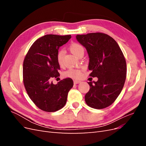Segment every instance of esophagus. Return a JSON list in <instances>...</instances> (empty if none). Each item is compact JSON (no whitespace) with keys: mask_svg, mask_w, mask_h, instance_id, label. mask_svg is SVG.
<instances>
[{"mask_svg":"<svg viewBox=\"0 0 146 146\" xmlns=\"http://www.w3.org/2000/svg\"><path fill=\"white\" fill-rule=\"evenodd\" d=\"M81 83V82H80V81L76 80H74V83L75 84V85H77V84H78V83Z\"/></svg>","mask_w":146,"mask_h":146,"instance_id":"34e87169","label":"esophagus"}]
</instances>
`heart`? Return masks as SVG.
Segmentation results:
<instances>
[{
  "mask_svg": "<svg viewBox=\"0 0 146 146\" xmlns=\"http://www.w3.org/2000/svg\"><path fill=\"white\" fill-rule=\"evenodd\" d=\"M69 49L73 54L76 56H78L80 54H84V48L78 43H72L69 46ZM64 55V51L63 49H60L56 54V61L60 66H62L63 64V57ZM82 74L81 70L77 69L70 68L68 69L67 71L64 73V75L66 77H71L73 78H78L80 77Z\"/></svg>",
  "mask_w": 146,
  "mask_h": 146,
  "instance_id": "b5f03b06",
  "label": "heart"
}]
</instances>
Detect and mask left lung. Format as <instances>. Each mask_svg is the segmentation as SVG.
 <instances>
[{
  "label": "left lung",
  "instance_id": "left-lung-1",
  "mask_svg": "<svg viewBox=\"0 0 146 146\" xmlns=\"http://www.w3.org/2000/svg\"><path fill=\"white\" fill-rule=\"evenodd\" d=\"M77 41L87 50L90 58V76L97 82H88L90 89L85 99L89 107L103 109L111 105L120 94L124 85L127 65L118 44L103 33L77 35Z\"/></svg>",
  "mask_w": 146,
  "mask_h": 146
}]
</instances>
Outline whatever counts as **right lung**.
I'll list each match as a JSON object with an SVG mask.
<instances>
[{
    "instance_id": "right-lung-1",
    "label": "right lung",
    "mask_w": 146,
    "mask_h": 146,
    "mask_svg": "<svg viewBox=\"0 0 146 146\" xmlns=\"http://www.w3.org/2000/svg\"><path fill=\"white\" fill-rule=\"evenodd\" d=\"M71 35H46L35 41L26 54L23 63V82L30 99L42 111L54 112L62 108L73 86L71 78L53 83L60 77L56 61L58 48Z\"/></svg>"
}]
</instances>
